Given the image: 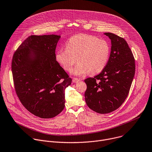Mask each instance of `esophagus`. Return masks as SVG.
I'll use <instances>...</instances> for the list:
<instances>
[{
	"label": "esophagus",
	"mask_w": 152,
	"mask_h": 152,
	"mask_svg": "<svg viewBox=\"0 0 152 152\" xmlns=\"http://www.w3.org/2000/svg\"><path fill=\"white\" fill-rule=\"evenodd\" d=\"M80 81V79L77 78H74L72 79V81H73V83H77L79 82Z\"/></svg>",
	"instance_id": "1"
}]
</instances>
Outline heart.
Instances as JSON below:
<instances>
[{
    "label": "heart",
    "mask_w": 152,
    "mask_h": 152,
    "mask_svg": "<svg viewBox=\"0 0 152 152\" xmlns=\"http://www.w3.org/2000/svg\"><path fill=\"white\" fill-rule=\"evenodd\" d=\"M66 48H61L56 53V60L65 70H71V74L82 76L96 74L105 68L110 57V47L103 39L88 34H78L71 37L65 44Z\"/></svg>",
    "instance_id": "heart-1"
}]
</instances>
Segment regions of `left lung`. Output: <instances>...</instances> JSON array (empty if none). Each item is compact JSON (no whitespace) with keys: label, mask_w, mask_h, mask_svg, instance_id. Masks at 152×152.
<instances>
[{"label":"left lung","mask_w":152,"mask_h":152,"mask_svg":"<svg viewBox=\"0 0 152 152\" xmlns=\"http://www.w3.org/2000/svg\"><path fill=\"white\" fill-rule=\"evenodd\" d=\"M111 40V52L104 70L94 78L84 80L87 106L107 114L119 108L128 96L135 71V59L126 41L112 33H104Z\"/></svg>","instance_id":"8db88e82"}]
</instances>
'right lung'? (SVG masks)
Here are the masks:
<instances>
[{"label":"right lung","mask_w":152,"mask_h":152,"mask_svg":"<svg viewBox=\"0 0 152 152\" xmlns=\"http://www.w3.org/2000/svg\"><path fill=\"white\" fill-rule=\"evenodd\" d=\"M60 35H32L15 52L12 72L17 95L24 107L42 118H53L65 107V89L72 79L56 60Z\"/></svg>","instance_id":"1"}]
</instances>
